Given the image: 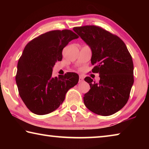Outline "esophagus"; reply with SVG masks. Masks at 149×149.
Returning a JSON list of instances; mask_svg holds the SVG:
<instances>
[{
  "instance_id": "1",
  "label": "esophagus",
  "mask_w": 149,
  "mask_h": 149,
  "mask_svg": "<svg viewBox=\"0 0 149 149\" xmlns=\"http://www.w3.org/2000/svg\"><path fill=\"white\" fill-rule=\"evenodd\" d=\"M84 77H83V76H81V75H79V82L81 83L82 81H84Z\"/></svg>"
}]
</instances>
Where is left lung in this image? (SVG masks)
Masks as SVG:
<instances>
[{
  "mask_svg": "<svg viewBox=\"0 0 149 149\" xmlns=\"http://www.w3.org/2000/svg\"><path fill=\"white\" fill-rule=\"evenodd\" d=\"M74 31L90 47L93 73L99 74V83L86 81L90 90L84 97L88 109L100 116H110L127 103L134 81L132 57L117 35L95 26L75 27Z\"/></svg>",
  "mask_w": 149,
  "mask_h": 149,
  "instance_id": "8db88e82",
  "label": "left lung"
}]
</instances>
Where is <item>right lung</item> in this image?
<instances>
[{
    "label": "right lung",
    "mask_w": 149,
    "mask_h": 149,
    "mask_svg": "<svg viewBox=\"0 0 149 149\" xmlns=\"http://www.w3.org/2000/svg\"><path fill=\"white\" fill-rule=\"evenodd\" d=\"M71 30H54L31 40L24 48L17 63L16 81L19 95L27 108L45 115L62 104L70 88L77 84L79 75L68 72L52 77V68L62 59V50L78 38Z\"/></svg>",
    "instance_id": "obj_1"
}]
</instances>
